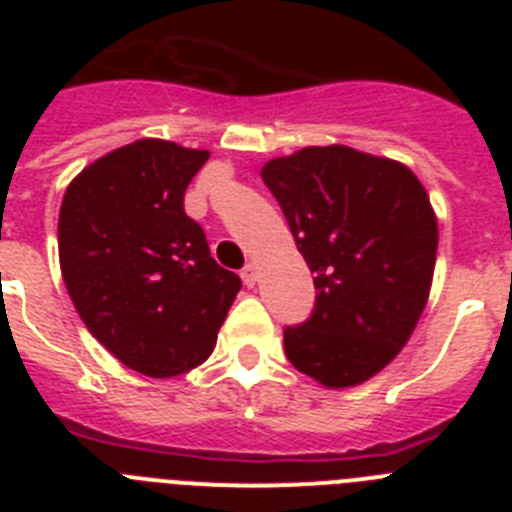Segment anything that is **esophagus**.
<instances>
[{
  "label": "esophagus",
  "mask_w": 512,
  "mask_h": 512,
  "mask_svg": "<svg viewBox=\"0 0 512 512\" xmlns=\"http://www.w3.org/2000/svg\"><path fill=\"white\" fill-rule=\"evenodd\" d=\"M241 279L246 287H253V284L259 282V269H256V264H246L241 269Z\"/></svg>",
  "instance_id": "obj_1"
}]
</instances>
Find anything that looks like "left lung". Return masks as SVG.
<instances>
[{
  "mask_svg": "<svg viewBox=\"0 0 512 512\" xmlns=\"http://www.w3.org/2000/svg\"><path fill=\"white\" fill-rule=\"evenodd\" d=\"M261 179L318 289L310 318L284 330L287 359L330 390L372 379L431 295L438 220L428 192L400 161L348 146L271 158Z\"/></svg>",
  "mask_w": 512,
  "mask_h": 512,
  "instance_id": "left-lung-1",
  "label": "left lung"
}]
</instances>
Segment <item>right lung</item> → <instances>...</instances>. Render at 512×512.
Wrapping results in <instances>:
<instances>
[{
    "label": "right lung",
    "mask_w": 512,
    "mask_h": 512,
    "mask_svg": "<svg viewBox=\"0 0 512 512\" xmlns=\"http://www.w3.org/2000/svg\"><path fill=\"white\" fill-rule=\"evenodd\" d=\"M210 151L143 138L69 184L58 259L79 318L133 372L166 379L200 366L241 279L210 256L184 192Z\"/></svg>",
    "instance_id": "right-lung-1"
}]
</instances>
